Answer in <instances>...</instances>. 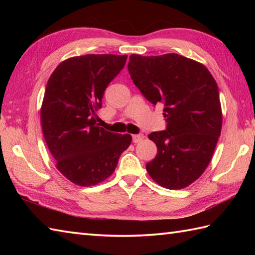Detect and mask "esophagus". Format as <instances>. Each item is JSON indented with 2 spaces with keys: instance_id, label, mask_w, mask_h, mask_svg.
Segmentation results:
<instances>
[{
  "instance_id": "34e87169",
  "label": "esophagus",
  "mask_w": 255,
  "mask_h": 255,
  "mask_svg": "<svg viewBox=\"0 0 255 255\" xmlns=\"http://www.w3.org/2000/svg\"><path fill=\"white\" fill-rule=\"evenodd\" d=\"M144 139V136L142 133H139V134H133L132 136V142L133 143H138L140 141H142V140Z\"/></svg>"
}]
</instances>
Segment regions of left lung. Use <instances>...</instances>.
<instances>
[{
  "mask_svg": "<svg viewBox=\"0 0 255 255\" xmlns=\"http://www.w3.org/2000/svg\"><path fill=\"white\" fill-rule=\"evenodd\" d=\"M128 71L145 99L164 104L166 130L149 134L158 152L145 169L162 187H187L207 169L220 136L217 83L204 64L176 53L131 55Z\"/></svg>",
  "mask_w": 255,
  "mask_h": 255,
  "instance_id": "obj_1",
  "label": "left lung"
}]
</instances>
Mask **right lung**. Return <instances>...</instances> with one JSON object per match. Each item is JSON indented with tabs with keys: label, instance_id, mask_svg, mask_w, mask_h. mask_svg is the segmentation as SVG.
I'll use <instances>...</instances> for the list:
<instances>
[{
	"label": "right lung",
	"instance_id": "1",
	"mask_svg": "<svg viewBox=\"0 0 255 255\" xmlns=\"http://www.w3.org/2000/svg\"><path fill=\"white\" fill-rule=\"evenodd\" d=\"M126 60V55L72 57L48 80L40 108L42 133L58 171L75 185L105 181L131 143L130 134L106 131L95 119L105 89Z\"/></svg>",
	"mask_w": 255,
	"mask_h": 255
}]
</instances>
